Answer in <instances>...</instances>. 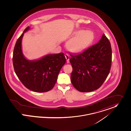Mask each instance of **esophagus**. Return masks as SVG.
<instances>
[{
  "label": "esophagus",
  "mask_w": 131,
  "mask_h": 131,
  "mask_svg": "<svg viewBox=\"0 0 131 131\" xmlns=\"http://www.w3.org/2000/svg\"><path fill=\"white\" fill-rule=\"evenodd\" d=\"M65 58L66 59V60H67V62H69V58H70V56H69L68 54H66L65 55Z\"/></svg>",
  "instance_id": "1"
}]
</instances>
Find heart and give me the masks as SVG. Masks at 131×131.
I'll return each instance as SVG.
<instances>
[{"mask_svg":"<svg viewBox=\"0 0 131 131\" xmlns=\"http://www.w3.org/2000/svg\"><path fill=\"white\" fill-rule=\"evenodd\" d=\"M73 37L67 43L68 50L72 52H78L85 49L94 40V35L92 31L79 29L72 34Z\"/></svg>","mask_w":131,"mask_h":131,"instance_id":"1","label":"heart"}]
</instances>
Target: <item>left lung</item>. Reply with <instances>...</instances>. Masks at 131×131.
Segmentation results:
<instances>
[{
	"label": "left lung",
	"instance_id": "left-lung-1",
	"mask_svg": "<svg viewBox=\"0 0 131 131\" xmlns=\"http://www.w3.org/2000/svg\"><path fill=\"white\" fill-rule=\"evenodd\" d=\"M70 55L73 86L82 92L93 91L101 87L110 73L112 64L111 46L106 36L103 34L97 44L83 52Z\"/></svg>",
	"mask_w": 131,
	"mask_h": 131
}]
</instances>
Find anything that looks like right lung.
Returning <instances> with one entry per match:
<instances>
[{
	"label": "right lung",
	"instance_id": "obj_1",
	"mask_svg": "<svg viewBox=\"0 0 131 131\" xmlns=\"http://www.w3.org/2000/svg\"><path fill=\"white\" fill-rule=\"evenodd\" d=\"M29 29L28 27L25 29L15 45L13 58L15 72L28 89L37 92H47L55 85L66 58L63 53L48 54L36 60L26 58L23 53L21 43L24 33Z\"/></svg>",
	"mask_w": 131,
	"mask_h": 131
}]
</instances>
